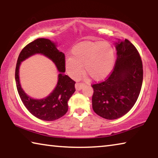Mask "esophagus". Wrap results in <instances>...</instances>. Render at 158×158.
I'll list each match as a JSON object with an SVG mask.
<instances>
[{
    "instance_id": "obj_1",
    "label": "esophagus",
    "mask_w": 158,
    "mask_h": 158,
    "mask_svg": "<svg viewBox=\"0 0 158 158\" xmlns=\"http://www.w3.org/2000/svg\"><path fill=\"white\" fill-rule=\"evenodd\" d=\"M84 84H81V83H77V84H75V89L77 90H81L83 88H84Z\"/></svg>"
}]
</instances>
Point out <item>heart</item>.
I'll use <instances>...</instances> for the list:
<instances>
[{
    "mask_svg": "<svg viewBox=\"0 0 158 158\" xmlns=\"http://www.w3.org/2000/svg\"><path fill=\"white\" fill-rule=\"evenodd\" d=\"M72 57L65 60V66L69 75L77 78L85 73L95 81H102L108 77L113 70L116 54L114 47L102 41H84L71 50Z\"/></svg>",
    "mask_w": 158,
    "mask_h": 158,
    "instance_id": "heart-1",
    "label": "heart"
}]
</instances>
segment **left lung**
Instances as JSON below:
<instances>
[{"label":"left lung","instance_id":"obj_1","mask_svg":"<svg viewBox=\"0 0 158 158\" xmlns=\"http://www.w3.org/2000/svg\"><path fill=\"white\" fill-rule=\"evenodd\" d=\"M117 58L105 81L92 85L93 109L108 120L121 118L137 102L143 82L142 61L135 47L125 39L115 42Z\"/></svg>","mask_w":158,"mask_h":158}]
</instances>
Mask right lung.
Masks as SVG:
<instances>
[{"label":"right lung","instance_id":"right-lung-1","mask_svg":"<svg viewBox=\"0 0 158 158\" xmlns=\"http://www.w3.org/2000/svg\"><path fill=\"white\" fill-rule=\"evenodd\" d=\"M35 54H42L52 60L60 72L58 82L50 94L42 99H34L21 88L19 68L21 62ZM65 54L57 49V43L49 39L39 38L23 48L18 57L15 70V81L19 95L23 105L34 116L43 121H52L60 118L68 110V102L75 91V82L65 75Z\"/></svg>","mask_w":158,"mask_h":158}]
</instances>
